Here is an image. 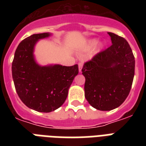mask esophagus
I'll return each instance as SVG.
<instances>
[{"instance_id": "obj_1", "label": "esophagus", "mask_w": 146, "mask_h": 146, "mask_svg": "<svg viewBox=\"0 0 146 146\" xmlns=\"http://www.w3.org/2000/svg\"><path fill=\"white\" fill-rule=\"evenodd\" d=\"M79 71H80V73L81 72V70H82V66H83V64H82V63H79Z\"/></svg>"}]
</instances>
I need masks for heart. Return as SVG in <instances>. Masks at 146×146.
<instances>
[{"label": "heart", "mask_w": 146, "mask_h": 146, "mask_svg": "<svg viewBox=\"0 0 146 146\" xmlns=\"http://www.w3.org/2000/svg\"><path fill=\"white\" fill-rule=\"evenodd\" d=\"M98 41V40L97 38H92V39H89V41H87L86 43L83 45V47H82V50H86L92 48L94 46H96V44H97ZM103 47H104V44H103L102 42L98 43L97 45L96 46V48H95V53L96 54V53L99 52L100 50H102Z\"/></svg>", "instance_id": "1"}]
</instances>
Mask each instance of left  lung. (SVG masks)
<instances>
[{
    "instance_id": "left-lung-1",
    "label": "left lung",
    "mask_w": 146,
    "mask_h": 146,
    "mask_svg": "<svg viewBox=\"0 0 146 146\" xmlns=\"http://www.w3.org/2000/svg\"><path fill=\"white\" fill-rule=\"evenodd\" d=\"M112 45L85 63V97L99 111H111L123 103L131 89L135 58L127 40L108 33Z\"/></svg>"
}]
</instances>
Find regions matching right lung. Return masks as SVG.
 Segmentation results:
<instances>
[{
    "label": "right lung",
    "instance_id": "add662e5",
    "mask_svg": "<svg viewBox=\"0 0 146 146\" xmlns=\"http://www.w3.org/2000/svg\"><path fill=\"white\" fill-rule=\"evenodd\" d=\"M50 35L49 33L34 34L23 40L12 63L13 80L19 98L29 108L44 113L55 111L64 104L79 73L77 64L41 66L35 61V44Z\"/></svg>",
    "mask_w": 146,
    "mask_h": 146
}]
</instances>
